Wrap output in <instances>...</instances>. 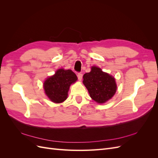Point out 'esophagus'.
<instances>
[{
	"label": "esophagus",
	"mask_w": 158,
	"mask_h": 158,
	"mask_svg": "<svg viewBox=\"0 0 158 158\" xmlns=\"http://www.w3.org/2000/svg\"><path fill=\"white\" fill-rule=\"evenodd\" d=\"M77 76H78V80H79L80 81L82 80V74H81V73H78Z\"/></svg>",
	"instance_id": "1"
}]
</instances>
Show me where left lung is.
I'll list each match as a JSON object with an SVG mask.
<instances>
[{
	"mask_svg": "<svg viewBox=\"0 0 158 158\" xmlns=\"http://www.w3.org/2000/svg\"><path fill=\"white\" fill-rule=\"evenodd\" d=\"M83 83L90 97L98 103H103L111 99L117 91L115 80L96 66L83 76Z\"/></svg>",
	"mask_w": 158,
	"mask_h": 158,
	"instance_id": "left-lung-1",
	"label": "left lung"
}]
</instances>
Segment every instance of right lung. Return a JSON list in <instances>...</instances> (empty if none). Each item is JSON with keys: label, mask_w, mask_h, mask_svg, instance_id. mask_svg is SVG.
Masks as SVG:
<instances>
[{"label": "right lung", "mask_w": 158, "mask_h": 158, "mask_svg": "<svg viewBox=\"0 0 158 158\" xmlns=\"http://www.w3.org/2000/svg\"><path fill=\"white\" fill-rule=\"evenodd\" d=\"M76 80L77 76L71 70L59 69L45 81V92L52 102L62 103L67 98L70 85Z\"/></svg>", "instance_id": "obj_1"}]
</instances>
